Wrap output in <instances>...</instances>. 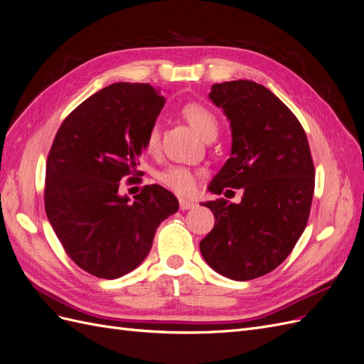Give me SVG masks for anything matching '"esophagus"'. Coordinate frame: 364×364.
<instances>
[{
    "mask_svg": "<svg viewBox=\"0 0 364 364\" xmlns=\"http://www.w3.org/2000/svg\"><path fill=\"white\" fill-rule=\"evenodd\" d=\"M179 206H181L182 211H186V209H193V208L196 206V202L186 200V199H181V200H179Z\"/></svg>",
    "mask_w": 364,
    "mask_h": 364,
    "instance_id": "esophagus-1",
    "label": "esophagus"
}]
</instances>
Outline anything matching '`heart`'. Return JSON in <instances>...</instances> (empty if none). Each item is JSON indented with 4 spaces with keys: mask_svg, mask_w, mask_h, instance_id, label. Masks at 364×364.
Wrapping results in <instances>:
<instances>
[{
    "mask_svg": "<svg viewBox=\"0 0 364 364\" xmlns=\"http://www.w3.org/2000/svg\"><path fill=\"white\" fill-rule=\"evenodd\" d=\"M182 114L185 119L188 121L191 127L197 132L203 141L208 138H215L218 134V119L217 117L209 111L208 107L191 103L186 105L182 109ZM159 144V129L158 126H153L149 130V135L146 139V150L153 153L158 149ZM158 179L168 188L178 191L181 194H188L194 190V186L197 183V174L186 168L182 167V165H168L167 168H164L162 171L158 173Z\"/></svg>",
    "mask_w": 364,
    "mask_h": 364,
    "instance_id": "1",
    "label": "heart"
}]
</instances>
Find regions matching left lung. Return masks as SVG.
Instances as JSON below:
<instances>
[{"instance_id":"8db88e82","label":"left lung","mask_w":364,"mask_h":364,"mask_svg":"<svg viewBox=\"0 0 364 364\" xmlns=\"http://www.w3.org/2000/svg\"><path fill=\"white\" fill-rule=\"evenodd\" d=\"M208 97L223 109L232 132L230 158L208 190L243 188V197L203 205L215 225L200 252L217 273L249 281L277 269L304 232L314 193L310 146L294 114L266 86L215 83Z\"/></svg>"}]
</instances>
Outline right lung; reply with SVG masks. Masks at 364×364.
<instances>
[{
    "mask_svg": "<svg viewBox=\"0 0 364 364\" xmlns=\"http://www.w3.org/2000/svg\"><path fill=\"white\" fill-rule=\"evenodd\" d=\"M165 105L147 83H114L65 118L50 150L46 211L68 257L85 272L117 279L135 270L156 229L179 202L161 185H146L130 202L119 194L124 176L146 150L149 130Z\"/></svg>",
    "mask_w": 364,
    "mask_h": 364,
    "instance_id": "add662e5",
    "label": "right lung"
}]
</instances>
